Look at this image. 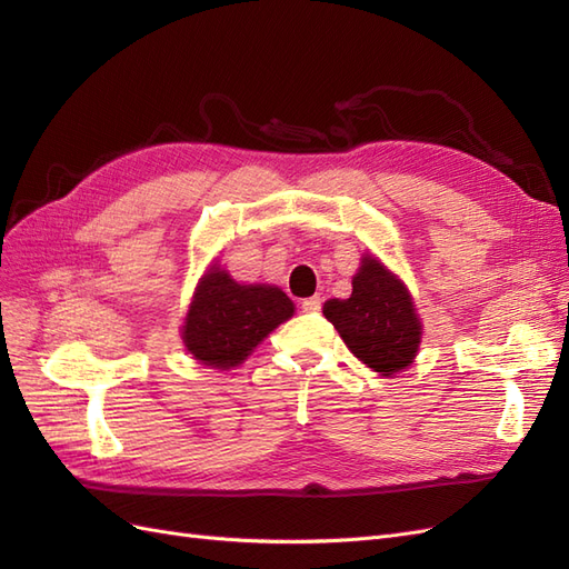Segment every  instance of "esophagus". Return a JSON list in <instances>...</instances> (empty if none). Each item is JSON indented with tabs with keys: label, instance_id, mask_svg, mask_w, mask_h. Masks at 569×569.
Returning a JSON list of instances; mask_svg holds the SVG:
<instances>
[{
	"label": "esophagus",
	"instance_id": "esophagus-1",
	"mask_svg": "<svg viewBox=\"0 0 569 569\" xmlns=\"http://www.w3.org/2000/svg\"><path fill=\"white\" fill-rule=\"evenodd\" d=\"M320 303H322L320 297L303 299V301H301V311H303V313H318V311H320Z\"/></svg>",
	"mask_w": 569,
	"mask_h": 569
}]
</instances>
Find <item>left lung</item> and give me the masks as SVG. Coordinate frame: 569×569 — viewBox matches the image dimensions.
<instances>
[{"mask_svg":"<svg viewBox=\"0 0 569 569\" xmlns=\"http://www.w3.org/2000/svg\"><path fill=\"white\" fill-rule=\"evenodd\" d=\"M351 284V297L325 301L322 316L368 368L385 377L403 372L416 363L422 341V320L408 287L372 253L360 258Z\"/></svg>","mask_w":569,"mask_h":569,"instance_id":"obj_1","label":"left lung"}]
</instances>
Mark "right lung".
Returning <instances> with one entry per match:
<instances>
[{
    "mask_svg": "<svg viewBox=\"0 0 569 569\" xmlns=\"http://www.w3.org/2000/svg\"><path fill=\"white\" fill-rule=\"evenodd\" d=\"M295 316L291 301L274 284H244L213 261L199 278L180 337L201 366H242L274 327Z\"/></svg>",
    "mask_w": 569,
    "mask_h": 569,
    "instance_id": "right-lung-1",
    "label": "right lung"
}]
</instances>
